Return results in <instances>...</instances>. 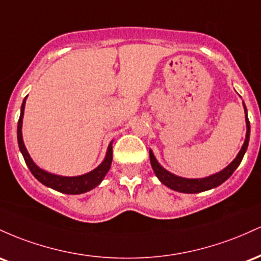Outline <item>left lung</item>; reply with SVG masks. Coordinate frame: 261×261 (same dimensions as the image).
Here are the masks:
<instances>
[{"label":"left lung","instance_id":"8db88e82","mask_svg":"<svg viewBox=\"0 0 261 261\" xmlns=\"http://www.w3.org/2000/svg\"><path fill=\"white\" fill-rule=\"evenodd\" d=\"M244 111H245V121H247V137H245V142L244 144H243L239 154L237 155L236 159H234L224 170H222V171L218 172V174H215L212 175V176L204 177V178H184V177L176 176V175L171 174V172L166 171L163 166H160V164L156 162V159H155V156L150 150L149 155H150L151 168H153L158 178H159L165 186L170 187L171 190H175V191L184 192V194H197V192L206 191V190H211L213 189V187H217L221 185V184H223L228 177H230V175L233 174L234 170L238 168L239 164L242 162L243 156H244L245 151H247V148L249 144V137H250V123H249V119H248L245 105H244Z\"/></svg>","mask_w":261,"mask_h":261}]
</instances>
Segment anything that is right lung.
Instances as JSON below:
<instances>
[{
    "label": "right lung",
    "mask_w": 261,
    "mask_h": 261,
    "mask_svg": "<svg viewBox=\"0 0 261 261\" xmlns=\"http://www.w3.org/2000/svg\"><path fill=\"white\" fill-rule=\"evenodd\" d=\"M24 105H25V98L24 101H23L22 107H20V116L18 119V127H17V139H18L20 153H22L23 158H24V162L27 164V166L29 168V170H31L32 174H33V176L36 177L38 181H40L43 185L67 195L84 194V192L90 191V190H92L93 187L97 186L98 184L103 180L105 175L107 174V171L111 168V163H112V143H111L110 146H108L106 158H105L103 162H102L101 165L97 166L95 170H92L91 172H87V174L81 175V176H75V177L58 176V175L49 174V172L44 171V170L38 168L36 164L33 163V160H32L31 156H29L27 149H25L24 143H23L22 118H23V112H24Z\"/></svg>",
    "instance_id": "right-lung-1"
}]
</instances>
